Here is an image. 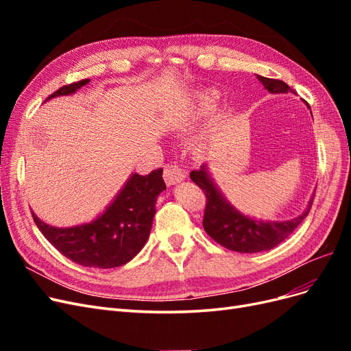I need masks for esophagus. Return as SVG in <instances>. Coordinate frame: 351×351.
<instances>
[{
    "label": "esophagus",
    "mask_w": 351,
    "mask_h": 351,
    "mask_svg": "<svg viewBox=\"0 0 351 351\" xmlns=\"http://www.w3.org/2000/svg\"><path fill=\"white\" fill-rule=\"evenodd\" d=\"M164 178L168 186H174L178 184L180 182H183L186 178V173L182 168H178L177 165H165L164 167Z\"/></svg>",
    "instance_id": "1"
}]
</instances>
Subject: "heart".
<instances>
[{"label":"heart","instance_id":"1","mask_svg":"<svg viewBox=\"0 0 351 351\" xmlns=\"http://www.w3.org/2000/svg\"><path fill=\"white\" fill-rule=\"evenodd\" d=\"M218 99H219V95L215 90H208L205 93H202L197 99V115H206L208 112H210L212 108L217 105ZM206 142H208L206 134L199 136L196 139L197 149H204L206 146Z\"/></svg>","mask_w":351,"mask_h":351}]
</instances>
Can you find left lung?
<instances>
[{
	"label": "left lung",
	"mask_w": 351,
	"mask_h": 351,
	"mask_svg": "<svg viewBox=\"0 0 351 351\" xmlns=\"http://www.w3.org/2000/svg\"><path fill=\"white\" fill-rule=\"evenodd\" d=\"M256 77L269 93H294L289 84L282 80L268 79L259 76V74H256ZM190 178L206 195V208L204 215L205 231L221 246L240 253H258L278 246L309 214L315 196L313 193L307 208L299 217L289 221H262L241 214L236 206L230 204L214 182L208 164L202 165L199 171L190 173Z\"/></svg>",
	"instance_id": "obj_1"
}]
</instances>
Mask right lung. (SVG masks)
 Instances as JSON below:
<instances>
[{
    "mask_svg": "<svg viewBox=\"0 0 351 351\" xmlns=\"http://www.w3.org/2000/svg\"><path fill=\"white\" fill-rule=\"evenodd\" d=\"M90 80L84 79L62 86L47 101L76 93ZM167 189L162 168L151 174L133 173L121 190L90 222L74 227H52L32 212L38 228L58 252L83 267L115 268L132 261L149 239L159 193Z\"/></svg>",
    "mask_w": 351,
    "mask_h": 351,
    "instance_id": "add662e5",
    "label": "right lung"
}]
</instances>
